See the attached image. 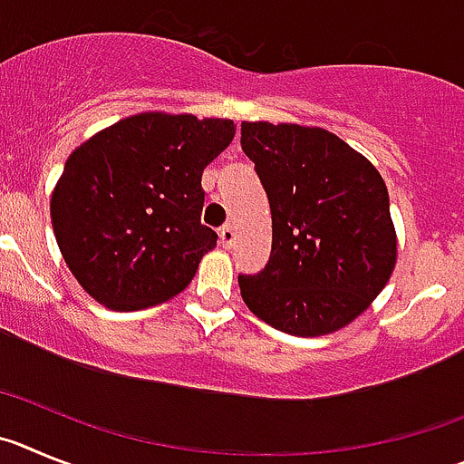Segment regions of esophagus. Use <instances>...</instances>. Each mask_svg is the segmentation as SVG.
Segmentation results:
<instances>
[{
    "mask_svg": "<svg viewBox=\"0 0 464 464\" xmlns=\"http://www.w3.org/2000/svg\"><path fill=\"white\" fill-rule=\"evenodd\" d=\"M219 242H222V247H233V242H236V227H233V224H224V227L219 228Z\"/></svg>",
    "mask_w": 464,
    "mask_h": 464,
    "instance_id": "esophagus-1",
    "label": "esophagus"
}]
</instances>
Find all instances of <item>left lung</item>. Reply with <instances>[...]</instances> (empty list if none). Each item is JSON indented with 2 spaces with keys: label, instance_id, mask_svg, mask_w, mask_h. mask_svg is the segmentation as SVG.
I'll list each match as a JSON object with an SVG mask.
<instances>
[{
  "label": "left lung",
  "instance_id": "8db88e82",
  "mask_svg": "<svg viewBox=\"0 0 464 464\" xmlns=\"http://www.w3.org/2000/svg\"><path fill=\"white\" fill-rule=\"evenodd\" d=\"M240 145L273 215L270 261L237 277L242 300L289 335L340 331L382 294L398 261L386 182L321 127L242 122Z\"/></svg>",
  "mask_w": 464,
  "mask_h": 464
}]
</instances>
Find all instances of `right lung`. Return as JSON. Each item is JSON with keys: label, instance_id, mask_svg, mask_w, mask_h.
<instances>
[{"label": "right lung", "instance_id": "add662e5", "mask_svg": "<svg viewBox=\"0 0 464 464\" xmlns=\"http://www.w3.org/2000/svg\"><path fill=\"white\" fill-rule=\"evenodd\" d=\"M233 136V120L150 111L71 152L50 219L71 275L92 298L133 312L189 286L217 247V233L201 224L203 169Z\"/></svg>", "mask_w": 464, "mask_h": 464}]
</instances>
